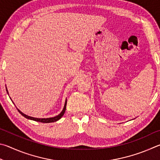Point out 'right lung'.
Returning <instances> with one entry per match:
<instances>
[{
	"label": "right lung",
	"mask_w": 160,
	"mask_h": 160,
	"mask_svg": "<svg viewBox=\"0 0 160 160\" xmlns=\"http://www.w3.org/2000/svg\"><path fill=\"white\" fill-rule=\"evenodd\" d=\"M6 91H7V93H8V94L7 88H6ZM66 105H67V100H66V101H65V103H64V106L63 110H62V111L61 112L60 114H59L58 115L55 116V117H50V118H46V119H45V118H35V117H32L28 116V115H27V114L22 113L20 110H18H18L19 111V112L20 113L22 116L24 117L25 118H27V119H28L33 120V121L42 122V123H51V122H57L58 120H59L60 118H62V116L64 115V112H65V110H66Z\"/></svg>",
	"instance_id": "add662e5"
}]
</instances>
